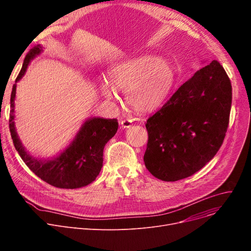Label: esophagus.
<instances>
[{
  "instance_id": "1",
  "label": "esophagus",
  "mask_w": 251,
  "mask_h": 251,
  "mask_svg": "<svg viewBox=\"0 0 251 251\" xmlns=\"http://www.w3.org/2000/svg\"><path fill=\"white\" fill-rule=\"evenodd\" d=\"M120 123L123 128H130L132 126V120H130V119H124Z\"/></svg>"
}]
</instances>
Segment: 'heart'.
Here are the masks:
<instances>
[{"label":"heart","mask_w":251,"mask_h":251,"mask_svg":"<svg viewBox=\"0 0 251 251\" xmlns=\"http://www.w3.org/2000/svg\"><path fill=\"white\" fill-rule=\"evenodd\" d=\"M172 66L154 56H142L127 60L111 68L107 82L101 83V94L113 98L114 90L126 91V101L137 113H150L159 109L175 83Z\"/></svg>","instance_id":"b5f03b06"}]
</instances>
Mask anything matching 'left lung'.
Here are the masks:
<instances>
[{
    "mask_svg": "<svg viewBox=\"0 0 251 251\" xmlns=\"http://www.w3.org/2000/svg\"><path fill=\"white\" fill-rule=\"evenodd\" d=\"M232 103V85L216 60L183 83L150 117L143 161L163 181L187 178L205 166L225 138Z\"/></svg>",
    "mask_w": 251,
    "mask_h": 251,
    "instance_id": "left-lung-1",
    "label": "left lung"
}]
</instances>
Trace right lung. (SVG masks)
<instances>
[{"label": "right lung", "mask_w": 251, "mask_h": 251, "mask_svg": "<svg viewBox=\"0 0 251 251\" xmlns=\"http://www.w3.org/2000/svg\"><path fill=\"white\" fill-rule=\"evenodd\" d=\"M41 46H36L26 55L16 82L24 75L27 66L34 56L41 52ZM16 84L11 92V111L9 128L11 137L21 159L32 172L51 186L64 189H74L88 185L95 181L102 167L103 148L117 132L116 119L91 118L79 131L70 146L59 156L50 161L36 160L25 151L17 136L14 126V100Z\"/></svg>", "instance_id": "1"}]
</instances>
